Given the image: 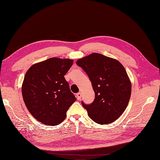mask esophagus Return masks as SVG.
<instances>
[{
    "label": "esophagus",
    "instance_id": "1",
    "mask_svg": "<svg viewBox=\"0 0 160 160\" xmlns=\"http://www.w3.org/2000/svg\"><path fill=\"white\" fill-rule=\"evenodd\" d=\"M81 97H82L81 93H77V99H78V100H80Z\"/></svg>",
    "mask_w": 160,
    "mask_h": 160
}]
</instances>
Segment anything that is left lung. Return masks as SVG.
Here are the masks:
<instances>
[{
  "mask_svg": "<svg viewBox=\"0 0 160 160\" xmlns=\"http://www.w3.org/2000/svg\"><path fill=\"white\" fill-rule=\"evenodd\" d=\"M89 77L95 91L94 101L82 104L90 118L98 124L115 121L127 108L131 83L122 65L115 59L93 53L77 61Z\"/></svg>",
  "mask_w": 160,
  "mask_h": 160,
  "instance_id": "left-lung-1",
  "label": "left lung"
}]
</instances>
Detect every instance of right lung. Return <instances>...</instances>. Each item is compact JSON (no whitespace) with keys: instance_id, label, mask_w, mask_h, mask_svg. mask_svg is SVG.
I'll use <instances>...</instances> for the list:
<instances>
[{"instance_id":"right-lung-1","label":"right lung","mask_w":160,"mask_h":160,"mask_svg":"<svg viewBox=\"0 0 160 160\" xmlns=\"http://www.w3.org/2000/svg\"><path fill=\"white\" fill-rule=\"evenodd\" d=\"M70 59L51 58L33 65L24 76L22 95L28 110L38 121L56 126L62 122L76 98L64 76Z\"/></svg>"}]
</instances>
